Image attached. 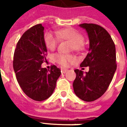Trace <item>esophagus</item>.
<instances>
[{
    "label": "esophagus",
    "mask_w": 127,
    "mask_h": 127,
    "mask_svg": "<svg viewBox=\"0 0 127 127\" xmlns=\"http://www.w3.org/2000/svg\"><path fill=\"white\" fill-rule=\"evenodd\" d=\"M67 71H68V70L66 69H61V72H62V73H65Z\"/></svg>",
    "instance_id": "obj_1"
}]
</instances>
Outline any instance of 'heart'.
Wrapping results in <instances>:
<instances>
[{"instance_id":"b5f03b06","label":"heart","mask_w":127,"mask_h":127,"mask_svg":"<svg viewBox=\"0 0 127 127\" xmlns=\"http://www.w3.org/2000/svg\"><path fill=\"white\" fill-rule=\"evenodd\" d=\"M56 35L47 32L44 35V41L46 47L50 50H54L58 43V41L66 40L71 42L70 49L80 52L84 48V41L82 34L77 30L72 28L64 29L56 32ZM53 60L63 66H67L69 63L75 61L74 56L62 53H56L53 56Z\"/></svg>"}]
</instances>
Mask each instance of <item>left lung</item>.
I'll return each instance as SVG.
<instances>
[{
  "label": "left lung",
  "instance_id": "obj_1",
  "mask_svg": "<svg viewBox=\"0 0 127 127\" xmlns=\"http://www.w3.org/2000/svg\"><path fill=\"white\" fill-rule=\"evenodd\" d=\"M89 38V52L80 64L89 66V71L75 69L73 86L75 94L83 101L91 102L101 97L109 87L116 70V47L105 29L95 24H82Z\"/></svg>",
  "mask_w": 127,
  "mask_h": 127
}]
</instances>
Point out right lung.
Returning a JSON list of instances; mask_svg holds the SVG:
<instances>
[{
  "instance_id": "right-lung-1",
  "label": "right lung",
  "mask_w": 127,
  "mask_h": 127,
  "mask_svg": "<svg viewBox=\"0 0 127 127\" xmlns=\"http://www.w3.org/2000/svg\"><path fill=\"white\" fill-rule=\"evenodd\" d=\"M43 31L41 24L27 30L18 41L13 61L19 85L29 97L37 101H44L52 95L61 74L55 65L50 70L41 67L47 61Z\"/></svg>"
}]
</instances>
